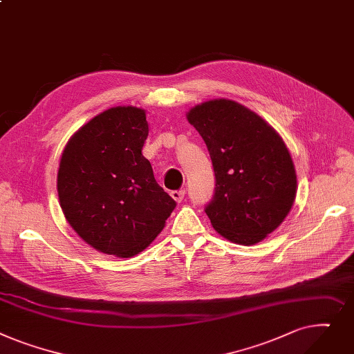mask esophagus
Listing matches in <instances>:
<instances>
[{
  "mask_svg": "<svg viewBox=\"0 0 354 354\" xmlns=\"http://www.w3.org/2000/svg\"><path fill=\"white\" fill-rule=\"evenodd\" d=\"M184 194H185L184 190H174V192H171V197H173L177 203H181V201L184 200Z\"/></svg>",
  "mask_w": 354,
  "mask_h": 354,
  "instance_id": "esophagus-1",
  "label": "esophagus"
}]
</instances>
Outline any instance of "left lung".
I'll return each mask as SVG.
<instances>
[{"label":"left lung","mask_w":354,"mask_h":354,"mask_svg":"<svg viewBox=\"0 0 354 354\" xmlns=\"http://www.w3.org/2000/svg\"><path fill=\"white\" fill-rule=\"evenodd\" d=\"M187 120L213 162L216 189L204 212L214 230L237 244L260 243L296 198V170L283 138L254 111L225 98L198 104Z\"/></svg>","instance_id":"obj_1"}]
</instances>
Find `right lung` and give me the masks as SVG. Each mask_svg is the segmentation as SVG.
Listing matches in <instances>:
<instances>
[{"label": "right lung", "instance_id": "obj_1", "mask_svg": "<svg viewBox=\"0 0 354 354\" xmlns=\"http://www.w3.org/2000/svg\"><path fill=\"white\" fill-rule=\"evenodd\" d=\"M147 136L144 110L113 107L82 126L62 151L57 176L62 213L101 253L138 254L176 207L141 153Z\"/></svg>", "mask_w": 354, "mask_h": 354}]
</instances>
